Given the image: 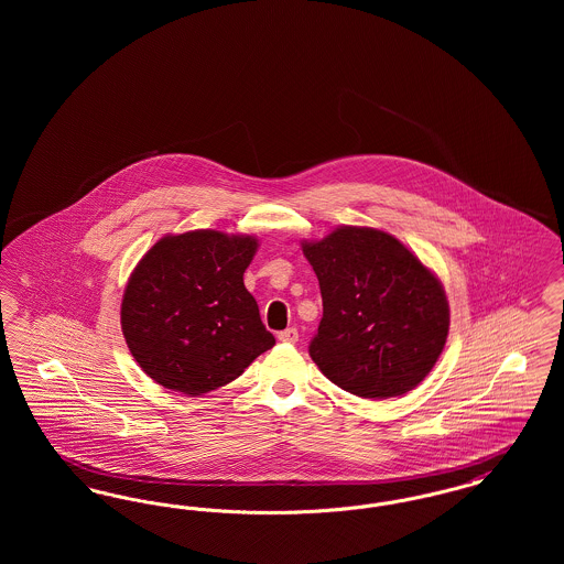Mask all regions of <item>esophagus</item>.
Wrapping results in <instances>:
<instances>
[{
  "label": "esophagus",
  "mask_w": 564,
  "mask_h": 564,
  "mask_svg": "<svg viewBox=\"0 0 564 564\" xmlns=\"http://www.w3.org/2000/svg\"><path fill=\"white\" fill-rule=\"evenodd\" d=\"M281 343H288V345H295L297 343V329L295 327H288V329H283V332H279V336H276Z\"/></svg>",
  "instance_id": "34e87169"
}]
</instances>
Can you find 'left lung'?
Instances as JSON below:
<instances>
[{
    "mask_svg": "<svg viewBox=\"0 0 564 564\" xmlns=\"http://www.w3.org/2000/svg\"><path fill=\"white\" fill-rule=\"evenodd\" d=\"M319 279L323 317L308 352L357 398L412 391L446 345L451 308L440 279L403 242L376 228L340 226L302 242Z\"/></svg>",
    "mask_w": 564,
    "mask_h": 564,
    "instance_id": "obj_1",
    "label": "left lung"
}]
</instances>
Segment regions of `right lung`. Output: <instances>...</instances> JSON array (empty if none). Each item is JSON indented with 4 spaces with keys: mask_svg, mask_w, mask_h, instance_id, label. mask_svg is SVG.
I'll list each match as a JSON object with an SVG mask.
<instances>
[{
    "mask_svg": "<svg viewBox=\"0 0 564 564\" xmlns=\"http://www.w3.org/2000/svg\"><path fill=\"white\" fill-rule=\"evenodd\" d=\"M258 251L249 235H166L134 267L120 308L122 334L141 370L189 398L232 382L274 336L242 272Z\"/></svg>",
    "mask_w": 564,
    "mask_h": 564,
    "instance_id": "add662e5",
    "label": "right lung"
}]
</instances>
